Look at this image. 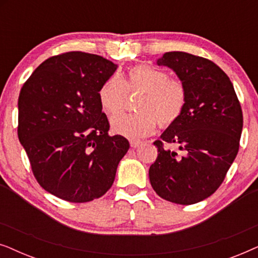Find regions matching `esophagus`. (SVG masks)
I'll use <instances>...</instances> for the list:
<instances>
[{
  "label": "esophagus",
  "mask_w": 258,
  "mask_h": 258,
  "mask_svg": "<svg viewBox=\"0 0 258 258\" xmlns=\"http://www.w3.org/2000/svg\"><path fill=\"white\" fill-rule=\"evenodd\" d=\"M141 144V141L139 140H132L130 141V147L132 148H137Z\"/></svg>",
  "instance_id": "obj_1"
}]
</instances>
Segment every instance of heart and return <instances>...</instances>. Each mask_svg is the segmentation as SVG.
<instances>
[{"mask_svg": "<svg viewBox=\"0 0 258 258\" xmlns=\"http://www.w3.org/2000/svg\"><path fill=\"white\" fill-rule=\"evenodd\" d=\"M129 94H140L135 114L112 117L115 133L142 139L161 126H169L177 121L188 102L185 83L177 77H169L164 69L150 64H139L129 69L124 79L111 76L98 91L101 107L108 115H117L127 105Z\"/></svg>", "mask_w": 258, "mask_h": 258, "instance_id": "1", "label": "heart"}]
</instances>
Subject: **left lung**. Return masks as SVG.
<instances>
[{
	"label": "left lung",
	"mask_w": 258,
	"mask_h": 258,
	"mask_svg": "<svg viewBox=\"0 0 258 258\" xmlns=\"http://www.w3.org/2000/svg\"><path fill=\"white\" fill-rule=\"evenodd\" d=\"M177 74L188 89L181 117L155 141L157 158L149 169L151 186L169 202L195 204L216 191L239 149L241 103L227 74L210 59L169 51L157 61ZM176 144L183 157L165 148Z\"/></svg>",
	"instance_id": "8db88e82"
}]
</instances>
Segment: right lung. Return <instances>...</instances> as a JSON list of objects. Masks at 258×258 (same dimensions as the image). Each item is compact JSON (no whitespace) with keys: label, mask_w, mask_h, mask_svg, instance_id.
Segmentation results:
<instances>
[{"label":"right lung","mask_w":258,"mask_h":258,"mask_svg":"<svg viewBox=\"0 0 258 258\" xmlns=\"http://www.w3.org/2000/svg\"><path fill=\"white\" fill-rule=\"evenodd\" d=\"M117 66L102 56L69 51L51 56L21 88L17 135L42 188L73 203L103 196L129 149L109 136L98 98Z\"/></svg>","instance_id":"1"}]
</instances>
